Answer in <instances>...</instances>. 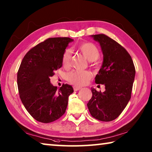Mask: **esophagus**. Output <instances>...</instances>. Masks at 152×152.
<instances>
[{
    "label": "esophagus",
    "mask_w": 152,
    "mask_h": 152,
    "mask_svg": "<svg viewBox=\"0 0 152 152\" xmlns=\"http://www.w3.org/2000/svg\"><path fill=\"white\" fill-rule=\"evenodd\" d=\"M73 88H74V91H79V90H80V87H79V86H74V87H73Z\"/></svg>",
    "instance_id": "34e87169"
}]
</instances>
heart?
Instances as JSON below:
<instances>
[{
  "mask_svg": "<svg viewBox=\"0 0 152 152\" xmlns=\"http://www.w3.org/2000/svg\"><path fill=\"white\" fill-rule=\"evenodd\" d=\"M78 50L87 60L92 67L97 66V59L100 56V51L94 43L84 42L78 45ZM72 60V51L70 49L65 50L62 56V64L65 68H70ZM92 78V74L86 70H74L68 74V80L72 84L82 86L88 83Z\"/></svg>",
  "mask_w": 152,
  "mask_h": 152,
  "instance_id": "heart-1",
  "label": "heart"
}]
</instances>
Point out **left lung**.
Listing matches in <instances>:
<instances>
[{
  "label": "left lung",
  "instance_id": "1",
  "mask_svg": "<svg viewBox=\"0 0 152 152\" xmlns=\"http://www.w3.org/2000/svg\"><path fill=\"white\" fill-rule=\"evenodd\" d=\"M92 36L99 42L104 56L95 82L104 84L105 91L91 88L92 96L87 106L92 117L111 121L119 116L131 99L135 66L128 51L116 41L102 33Z\"/></svg>",
  "mask_w": 152,
  "mask_h": 152
}]
</instances>
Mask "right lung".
Here are the masks:
<instances>
[{"mask_svg":"<svg viewBox=\"0 0 152 152\" xmlns=\"http://www.w3.org/2000/svg\"><path fill=\"white\" fill-rule=\"evenodd\" d=\"M70 37H51L32 48L25 54L17 72L20 99L25 109L37 121H55L65 113L72 86L60 88L50 83V77L62 66V56Z\"/></svg>","mask_w":152,"mask_h":152,"instance_id":"1","label":"right lung"}]
</instances>
